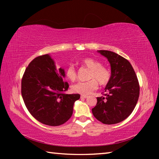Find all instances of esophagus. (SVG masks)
I'll return each mask as SVG.
<instances>
[{
  "instance_id": "obj_1",
  "label": "esophagus",
  "mask_w": 159,
  "mask_h": 159,
  "mask_svg": "<svg viewBox=\"0 0 159 159\" xmlns=\"http://www.w3.org/2000/svg\"><path fill=\"white\" fill-rule=\"evenodd\" d=\"M86 98H88L87 95H81V96H80V98H81V99H85Z\"/></svg>"
}]
</instances>
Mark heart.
Instances as JSON below:
<instances>
[{"label": "heart", "mask_w": 159, "mask_h": 159, "mask_svg": "<svg viewBox=\"0 0 159 159\" xmlns=\"http://www.w3.org/2000/svg\"><path fill=\"white\" fill-rule=\"evenodd\" d=\"M81 64L90 69L86 82H79L71 86L73 92L87 95L92 93L98 88V83L101 85L108 84L111 79V72L107 67L102 66V63L95 59L87 57L81 61ZM65 76L71 81H75L77 79V71L74 65L69 64L65 69Z\"/></svg>", "instance_id": "b5f03b06"}]
</instances>
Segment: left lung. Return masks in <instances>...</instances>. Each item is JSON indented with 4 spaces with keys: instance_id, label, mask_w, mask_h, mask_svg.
Returning <instances> with one entry per match:
<instances>
[{
    "instance_id": "left-lung-1",
    "label": "left lung",
    "mask_w": 159,
    "mask_h": 159,
    "mask_svg": "<svg viewBox=\"0 0 159 159\" xmlns=\"http://www.w3.org/2000/svg\"><path fill=\"white\" fill-rule=\"evenodd\" d=\"M111 64V79L103 96L97 98L92 112L97 119L107 125L127 118L135 107L139 95V84L133 67L128 60L109 50H99Z\"/></svg>"
}]
</instances>
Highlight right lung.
I'll use <instances>...</instances> for the list:
<instances>
[{"label":"right lung","instance_id":"obj_1","mask_svg":"<svg viewBox=\"0 0 159 159\" xmlns=\"http://www.w3.org/2000/svg\"><path fill=\"white\" fill-rule=\"evenodd\" d=\"M64 71L56 69L48 55L39 56L26 67L21 79V93L32 116L50 126L66 123L73 114L79 94H66L69 83L64 81Z\"/></svg>","mask_w":159,"mask_h":159}]
</instances>
